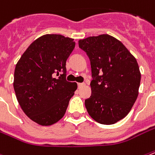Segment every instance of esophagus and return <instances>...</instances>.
<instances>
[{"label": "esophagus", "instance_id": "1", "mask_svg": "<svg viewBox=\"0 0 155 155\" xmlns=\"http://www.w3.org/2000/svg\"><path fill=\"white\" fill-rule=\"evenodd\" d=\"M84 85H85V84H84V83H79V84H78V87L80 88L81 87H83V86H84Z\"/></svg>", "mask_w": 155, "mask_h": 155}]
</instances>
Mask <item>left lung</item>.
Returning <instances> with one entry per match:
<instances>
[{"instance_id": "8db88e82", "label": "left lung", "mask_w": 155, "mask_h": 155, "mask_svg": "<svg viewBox=\"0 0 155 155\" xmlns=\"http://www.w3.org/2000/svg\"><path fill=\"white\" fill-rule=\"evenodd\" d=\"M91 61V95L85 100L97 123L114 124L132 110L139 94L141 74L136 59L122 42L109 35L79 41Z\"/></svg>"}]
</instances>
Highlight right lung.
Returning a JSON list of instances; mask_svg holds the SVG:
<instances>
[{
  "mask_svg": "<svg viewBox=\"0 0 155 155\" xmlns=\"http://www.w3.org/2000/svg\"><path fill=\"white\" fill-rule=\"evenodd\" d=\"M75 45L73 38L45 35L30 45L15 65L13 87L18 102L40 125L61 119L77 89L76 83L66 80V61Z\"/></svg>",
  "mask_w": 155,
  "mask_h": 155,
  "instance_id": "right-lung-1",
  "label": "right lung"
}]
</instances>
